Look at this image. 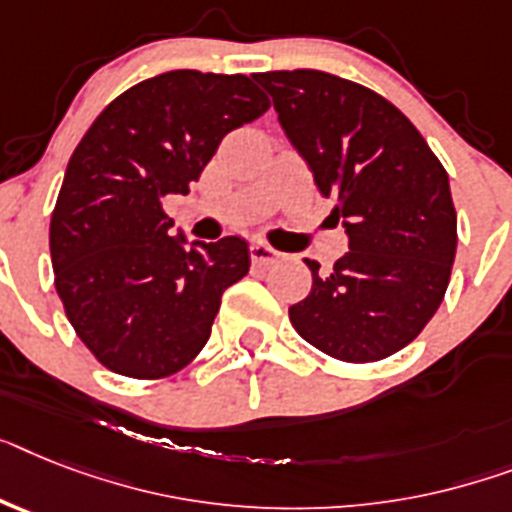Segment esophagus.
I'll return each mask as SVG.
<instances>
[{"mask_svg":"<svg viewBox=\"0 0 512 512\" xmlns=\"http://www.w3.org/2000/svg\"><path fill=\"white\" fill-rule=\"evenodd\" d=\"M251 259H253V264H274V261L282 259V253L277 251V248L269 246V243L253 240V243H251Z\"/></svg>","mask_w":512,"mask_h":512,"instance_id":"esophagus-1","label":"esophagus"}]
</instances>
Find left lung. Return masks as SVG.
Masks as SVG:
<instances>
[{
  "instance_id": "1",
  "label": "left lung",
  "mask_w": 512,
  "mask_h": 512,
  "mask_svg": "<svg viewBox=\"0 0 512 512\" xmlns=\"http://www.w3.org/2000/svg\"><path fill=\"white\" fill-rule=\"evenodd\" d=\"M287 141L335 198L350 251L314 285L290 322L314 348L369 363L416 340L445 298L458 246L450 180L395 104L322 70L256 75Z\"/></svg>"
}]
</instances>
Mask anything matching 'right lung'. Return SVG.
I'll use <instances>...</instances> for the list:
<instances>
[{
	"label": "right lung",
	"instance_id": "1",
	"mask_svg": "<svg viewBox=\"0 0 512 512\" xmlns=\"http://www.w3.org/2000/svg\"><path fill=\"white\" fill-rule=\"evenodd\" d=\"M269 109L246 75L170 70L128 88L67 162L49 227L54 285L109 371L159 379L201 353L248 243L172 235L162 198L188 193L230 130Z\"/></svg>",
	"mask_w": 512,
	"mask_h": 512
}]
</instances>
